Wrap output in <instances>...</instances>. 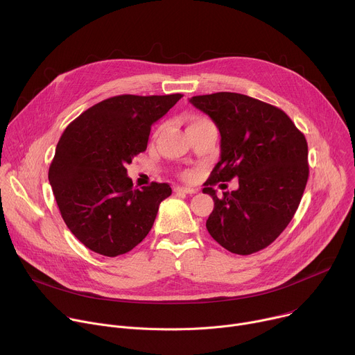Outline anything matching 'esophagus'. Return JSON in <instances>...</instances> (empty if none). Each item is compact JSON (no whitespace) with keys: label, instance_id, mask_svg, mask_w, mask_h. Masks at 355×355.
<instances>
[{"label":"esophagus","instance_id":"esophagus-1","mask_svg":"<svg viewBox=\"0 0 355 355\" xmlns=\"http://www.w3.org/2000/svg\"><path fill=\"white\" fill-rule=\"evenodd\" d=\"M174 192H177V193H188V195H192V193H195V192H196V189H193V188H191V187H181V185H178V187H175V188H174Z\"/></svg>","mask_w":355,"mask_h":355}]
</instances>
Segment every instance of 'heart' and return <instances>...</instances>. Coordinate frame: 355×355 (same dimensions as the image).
I'll return each mask as SVG.
<instances>
[{"label":"heart","mask_w":355,"mask_h":355,"mask_svg":"<svg viewBox=\"0 0 355 355\" xmlns=\"http://www.w3.org/2000/svg\"><path fill=\"white\" fill-rule=\"evenodd\" d=\"M208 119H205V118H202V116H192V119H191V125H193V123H200V122H207Z\"/></svg>","instance_id":"1"}]
</instances>
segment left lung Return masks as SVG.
Segmentation results:
<instances>
[{
    "label": "left lung",
    "mask_w": 355,
    "mask_h": 355,
    "mask_svg": "<svg viewBox=\"0 0 355 355\" xmlns=\"http://www.w3.org/2000/svg\"><path fill=\"white\" fill-rule=\"evenodd\" d=\"M189 103L220 132V159L202 189L215 202L207 229L230 252L252 254L285 230L300 204L309 177L306 139L282 110L243 94L196 95ZM233 178L239 188L218 198L213 187Z\"/></svg>",
    "instance_id": "8db88e82"
}]
</instances>
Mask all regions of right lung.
Listing matches in <instances>:
<instances>
[{
    "label": "right lung",
    "mask_w": 355,
    "mask_h": 355,
    "mask_svg": "<svg viewBox=\"0 0 355 355\" xmlns=\"http://www.w3.org/2000/svg\"><path fill=\"white\" fill-rule=\"evenodd\" d=\"M116 95L84 111L63 132L49 168L62 218L89 250L116 257L150 232L167 182L133 188L126 164L147 147L151 125L181 98Z\"/></svg>",
    "instance_id": "add662e5"
}]
</instances>
